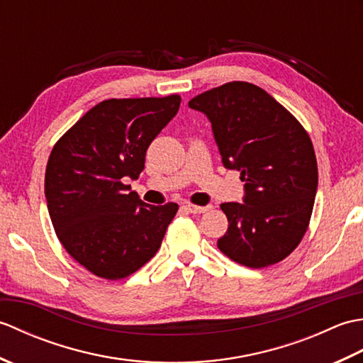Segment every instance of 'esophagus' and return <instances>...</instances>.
Instances as JSON below:
<instances>
[{
    "mask_svg": "<svg viewBox=\"0 0 363 363\" xmlns=\"http://www.w3.org/2000/svg\"><path fill=\"white\" fill-rule=\"evenodd\" d=\"M186 209L190 213H204L207 211H211V206H195V204H187Z\"/></svg>",
    "mask_w": 363,
    "mask_h": 363,
    "instance_id": "esophagus-1",
    "label": "esophagus"
}]
</instances>
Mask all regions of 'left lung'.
I'll list each match as a JSON object with an SVG mask.
<instances>
[{
    "mask_svg": "<svg viewBox=\"0 0 363 363\" xmlns=\"http://www.w3.org/2000/svg\"><path fill=\"white\" fill-rule=\"evenodd\" d=\"M212 123L223 165L240 172L243 203H223L229 226L218 248L250 268L277 264L309 226L318 168L307 130L264 89L233 81L191 98Z\"/></svg>",
    "mask_w": 363,
    "mask_h": 363,
    "instance_id": "8db88e82",
    "label": "left lung"
}]
</instances>
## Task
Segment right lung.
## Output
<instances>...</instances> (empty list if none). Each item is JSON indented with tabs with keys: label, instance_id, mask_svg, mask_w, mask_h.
<instances>
[{
	"label": "right lung",
	"instance_id": "obj_1",
	"mask_svg": "<svg viewBox=\"0 0 363 363\" xmlns=\"http://www.w3.org/2000/svg\"><path fill=\"white\" fill-rule=\"evenodd\" d=\"M179 104V95L106 99L54 145L45 173L50 218L67 252L98 277L142 268L179 209L146 204L123 184L140 176L146 150Z\"/></svg>",
	"mask_w": 363,
	"mask_h": 363
}]
</instances>
